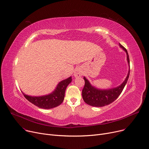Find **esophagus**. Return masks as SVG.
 Returning <instances> with one entry per match:
<instances>
[{
    "mask_svg": "<svg viewBox=\"0 0 149 149\" xmlns=\"http://www.w3.org/2000/svg\"><path fill=\"white\" fill-rule=\"evenodd\" d=\"M74 76L75 77H79V76H82L81 71L79 70H76L75 72H74Z\"/></svg>",
    "mask_w": 149,
    "mask_h": 149,
    "instance_id": "obj_1",
    "label": "esophagus"
}]
</instances>
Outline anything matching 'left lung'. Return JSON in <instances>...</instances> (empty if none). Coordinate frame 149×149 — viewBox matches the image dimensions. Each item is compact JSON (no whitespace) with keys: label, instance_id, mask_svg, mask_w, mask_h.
Wrapping results in <instances>:
<instances>
[{"label":"left lung","instance_id":"1","mask_svg":"<svg viewBox=\"0 0 149 149\" xmlns=\"http://www.w3.org/2000/svg\"><path fill=\"white\" fill-rule=\"evenodd\" d=\"M119 46L125 51L127 53V59L129 64H130V59L127 49L121 44H119ZM129 74L130 70L125 80L120 86L109 90H102L97 89L91 86L88 81L86 77H84L85 85L82 91V95L84 102L91 106H93V107H104V106L112 103L122 93L125 84L128 81Z\"/></svg>","mask_w":149,"mask_h":149}]
</instances>
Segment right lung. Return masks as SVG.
Instances as JSON below:
<instances>
[{"instance_id":"obj_1","label":"right lung","mask_w":149,"mask_h":149,"mask_svg":"<svg viewBox=\"0 0 149 149\" xmlns=\"http://www.w3.org/2000/svg\"><path fill=\"white\" fill-rule=\"evenodd\" d=\"M72 81V77H70L68 79L61 81L53 93L48 95L34 97L26 95L24 93L23 95L28 101L40 109H50L62 104L64 100L66 88Z\"/></svg>"}]
</instances>
